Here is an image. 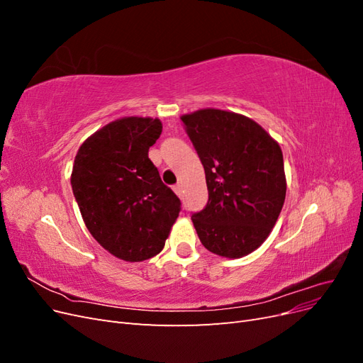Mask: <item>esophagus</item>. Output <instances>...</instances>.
<instances>
[{
  "instance_id": "esophagus-1",
  "label": "esophagus",
  "mask_w": 363,
  "mask_h": 363,
  "mask_svg": "<svg viewBox=\"0 0 363 363\" xmlns=\"http://www.w3.org/2000/svg\"><path fill=\"white\" fill-rule=\"evenodd\" d=\"M172 189H174V192H175V194H177L179 196H182V184H175Z\"/></svg>"
}]
</instances>
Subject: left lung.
Masks as SVG:
<instances>
[{"mask_svg": "<svg viewBox=\"0 0 363 363\" xmlns=\"http://www.w3.org/2000/svg\"><path fill=\"white\" fill-rule=\"evenodd\" d=\"M182 121L204 167L208 201L192 223L218 256L244 257L269 236L286 196L281 148L255 121L201 108Z\"/></svg>", "mask_w": 363, "mask_h": 363, "instance_id": "left-lung-1", "label": "left lung"}]
</instances>
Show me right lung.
Segmentation results:
<instances>
[{
  "mask_svg": "<svg viewBox=\"0 0 363 363\" xmlns=\"http://www.w3.org/2000/svg\"><path fill=\"white\" fill-rule=\"evenodd\" d=\"M160 133L157 118H121L87 138L74 159L71 186L87 230L127 262L159 255L182 208L148 159Z\"/></svg>",
  "mask_w": 363,
  "mask_h": 363,
  "instance_id": "right-lung-1",
  "label": "right lung"
}]
</instances>
